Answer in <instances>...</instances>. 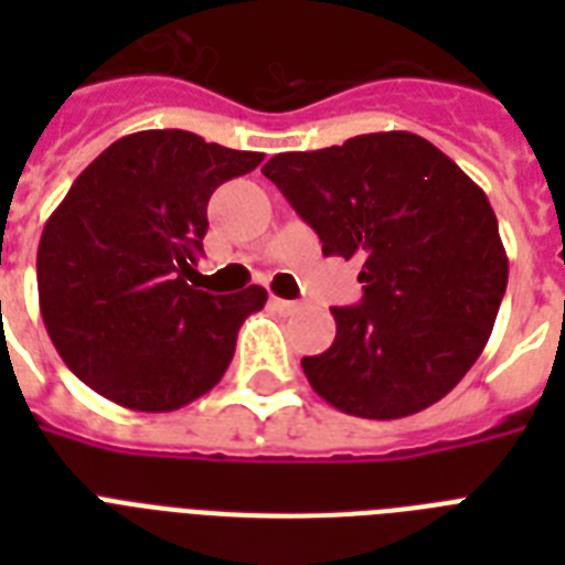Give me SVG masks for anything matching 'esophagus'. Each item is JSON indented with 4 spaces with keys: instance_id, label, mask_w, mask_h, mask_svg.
<instances>
[{
    "instance_id": "1",
    "label": "esophagus",
    "mask_w": 565,
    "mask_h": 565,
    "mask_svg": "<svg viewBox=\"0 0 565 565\" xmlns=\"http://www.w3.org/2000/svg\"><path fill=\"white\" fill-rule=\"evenodd\" d=\"M269 305H273V308L278 310V313H284V317H290V313H296V310L301 308L299 301H290V299H278V296H273V299H269Z\"/></svg>"
}]
</instances>
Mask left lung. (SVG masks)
I'll return each mask as SVG.
<instances>
[{"label":"left lung","instance_id":"left-lung-1","mask_svg":"<svg viewBox=\"0 0 565 565\" xmlns=\"http://www.w3.org/2000/svg\"><path fill=\"white\" fill-rule=\"evenodd\" d=\"M264 175L322 239L363 257L354 308H331V349L301 358L310 386L361 419H402L451 393L490 340L508 255L490 199L411 131L269 158Z\"/></svg>","mask_w":565,"mask_h":565}]
</instances>
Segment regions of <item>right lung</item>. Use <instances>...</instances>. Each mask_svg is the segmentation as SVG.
<instances>
[{
    "mask_svg": "<svg viewBox=\"0 0 565 565\" xmlns=\"http://www.w3.org/2000/svg\"><path fill=\"white\" fill-rule=\"evenodd\" d=\"M260 161V152L154 128L110 143L73 181L40 237L38 292L75 377L143 413L179 411L220 384L266 290L213 296L190 278L211 193Z\"/></svg>",
    "mask_w": 565,
    "mask_h": 565,
    "instance_id": "1",
    "label": "right lung"
}]
</instances>
